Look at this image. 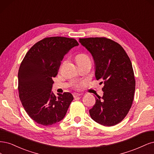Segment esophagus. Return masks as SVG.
I'll use <instances>...</instances> for the list:
<instances>
[{
    "label": "esophagus",
    "instance_id": "1",
    "mask_svg": "<svg viewBox=\"0 0 154 154\" xmlns=\"http://www.w3.org/2000/svg\"><path fill=\"white\" fill-rule=\"evenodd\" d=\"M73 97L74 98H77V97H80L81 95V94H80V93H73Z\"/></svg>",
    "mask_w": 154,
    "mask_h": 154
}]
</instances>
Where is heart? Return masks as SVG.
<instances>
[{
    "label": "heart",
    "instance_id": "heart-1",
    "mask_svg": "<svg viewBox=\"0 0 154 154\" xmlns=\"http://www.w3.org/2000/svg\"><path fill=\"white\" fill-rule=\"evenodd\" d=\"M85 58H88V56H86V55H79L78 57H77V60L78 59H85Z\"/></svg>",
    "mask_w": 154,
    "mask_h": 154
}]
</instances>
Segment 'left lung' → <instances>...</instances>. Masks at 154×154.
I'll return each mask as SVG.
<instances>
[{
	"label": "left lung",
	"instance_id": "obj_1",
	"mask_svg": "<svg viewBox=\"0 0 154 154\" xmlns=\"http://www.w3.org/2000/svg\"><path fill=\"white\" fill-rule=\"evenodd\" d=\"M79 42L91 54L95 77L104 84L103 95L95 98L90 116L100 125H115L126 116L133 102L136 82L131 61L120 45L110 39L80 38Z\"/></svg>",
	"mask_w": 154,
	"mask_h": 154
}]
</instances>
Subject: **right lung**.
Here are the masks:
<instances>
[{
  "label": "right lung",
  "mask_w": 154,
  "mask_h": 154,
  "mask_svg": "<svg viewBox=\"0 0 154 154\" xmlns=\"http://www.w3.org/2000/svg\"><path fill=\"white\" fill-rule=\"evenodd\" d=\"M79 45L73 38H44L30 48L19 68L18 91L28 115L40 125L48 126L62 120L73 97L70 93L52 91L54 81L64 56Z\"/></svg>",
  "instance_id": "obj_1"
}]
</instances>
